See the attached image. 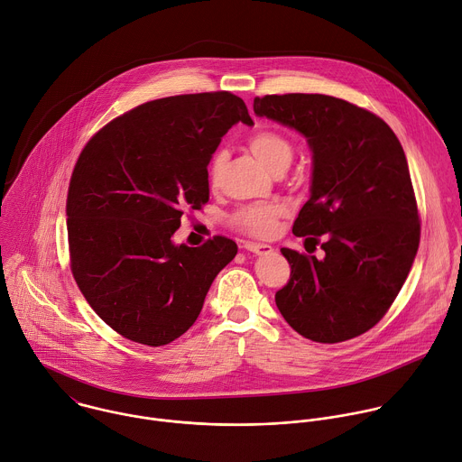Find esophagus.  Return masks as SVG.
Here are the masks:
<instances>
[{
    "label": "esophagus",
    "instance_id": "34e87169",
    "mask_svg": "<svg viewBox=\"0 0 462 462\" xmlns=\"http://www.w3.org/2000/svg\"><path fill=\"white\" fill-rule=\"evenodd\" d=\"M245 248L252 254H257V255H268L273 252V248L270 245H264V243H245Z\"/></svg>",
    "mask_w": 462,
    "mask_h": 462
}]
</instances>
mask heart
<instances>
[{"label":"heart","mask_w":462,"mask_h":462,"mask_svg":"<svg viewBox=\"0 0 462 462\" xmlns=\"http://www.w3.org/2000/svg\"><path fill=\"white\" fill-rule=\"evenodd\" d=\"M246 144L254 156L268 169L277 171L290 165L291 160V144L290 141L273 130H257L248 139ZM225 167V153H216L208 165V181L210 185H217ZM282 216V207L279 203H255L248 205L236 212L234 223L237 228L246 234L266 237L275 230L277 219Z\"/></svg>","instance_id":"obj_1"}]
</instances>
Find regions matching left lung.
<instances>
[{"label": "left lung", "instance_id": "left-lung-1", "mask_svg": "<svg viewBox=\"0 0 462 462\" xmlns=\"http://www.w3.org/2000/svg\"><path fill=\"white\" fill-rule=\"evenodd\" d=\"M254 112L306 137L310 199L293 234L325 257L282 248L290 281L275 293L284 321L316 343L357 337L381 321L413 264L420 226L404 150L375 114L325 94L254 99Z\"/></svg>", "mask_w": 462, "mask_h": 462}]
</instances>
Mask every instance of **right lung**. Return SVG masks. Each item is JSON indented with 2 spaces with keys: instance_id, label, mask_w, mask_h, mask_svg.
Listing matches in <instances>:
<instances>
[{
  "instance_id": "1",
  "label": "right lung",
  "mask_w": 462,
  "mask_h": 462,
  "mask_svg": "<svg viewBox=\"0 0 462 462\" xmlns=\"http://www.w3.org/2000/svg\"><path fill=\"white\" fill-rule=\"evenodd\" d=\"M245 101L203 92L148 101L103 126L83 148L67 198L74 279L92 310L123 337L163 346L198 319L237 245L216 236L176 245L185 208L208 201V163Z\"/></svg>"
}]
</instances>
